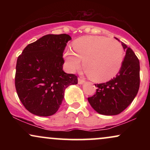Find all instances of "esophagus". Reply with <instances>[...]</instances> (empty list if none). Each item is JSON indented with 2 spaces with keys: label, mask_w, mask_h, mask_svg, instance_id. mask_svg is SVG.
<instances>
[{
  "label": "esophagus",
  "mask_w": 150,
  "mask_h": 150,
  "mask_svg": "<svg viewBox=\"0 0 150 150\" xmlns=\"http://www.w3.org/2000/svg\"><path fill=\"white\" fill-rule=\"evenodd\" d=\"M85 83V80H83V79H81L79 77L78 78V84H80V85H82V84Z\"/></svg>",
  "instance_id": "obj_1"
}]
</instances>
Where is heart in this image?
<instances>
[{
	"label": "heart",
	"instance_id": "1",
	"mask_svg": "<svg viewBox=\"0 0 150 150\" xmlns=\"http://www.w3.org/2000/svg\"><path fill=\"white\" fill-rule=\"evenodd\" d=\"M73 50L68 49L65 58L71 70L83 66L93 80L106 82L114 77L121 68L123 50L119 42L102 36H87L77 39Z\"/></svg>",
	"mask_w": 150,
	"mask_h": 150
}]
</instances>
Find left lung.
I'll use <instances>...</instances> for the list:
<instances>
[{
  "label": "left lung",
  "instance_id": "1",
  "mask_svg": "<svg viewBox=\"0 0 150 150\" xmlns=\"http://www.w3.org/2000/svg\"><path fill=\"white\" fill-rule=\"evenodd\" d=\"M125 51L121 68L111 80L95 85L96 94L88 101L97 113L119 114L132 103L140 87V62L133 51L121 42Z\"/></svg>",
  "mask_w": 150,
  "mask_h": 150
}]
</instances>
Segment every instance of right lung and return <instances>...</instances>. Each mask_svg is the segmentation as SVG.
Masks as SVG:
<instances>
[{
	"label": "right lung",
	"instance_id": "1",
	"mask_svg": "<svg viewBox=\"0 0 150 150\" xmlns=\"http://www.w3.org/2000/svg\"><path fill=\"white\" fill-rule=\"evenodd\" d=\"M71 37L47 34L28 44L18 56L15 85L19 99L27 111L49 116L58 111L65 89L77 84V77L63 70V53Z\"/></svg>",
	"mask_w": 150,
	"mask_h": 150
}]
</instances>
